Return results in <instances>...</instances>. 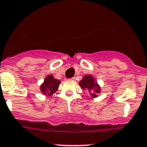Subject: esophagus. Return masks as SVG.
Returning <instances> with one entry per match:
<instances>
[{"instance_id":"esophagus-1","label":"esophagus","mask_w":147,"mask_h":147,"mask_svg":"<svg viewBox=\"0 0 147 147\" xmlns=\"http://www.w3.org/2000/svg\"><path fill=\"white\" fill-rule=\"evenodd\" d=\"M70 81H76V78H70Z\"/></svg>"}]
</instances>
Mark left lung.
I'll return each mask as SVG.
<instances>
[{"label": "left lung", "instance_id": "left-lung-1", "mask_svg": "<svg viewBox=\"0 0 147 147\" xmlns=\"http://www.w3.org/2000/svg\"><path fill=\"white\" fill-rule=\"evenodd\" d=\"M79 86L85 90H88L91 98L97 97V94L101 92V87L98 84L95 78L91 75H86L79 82Z\"/></svg>", "mask_w": 147, "mask_h": 147}]
</instances>
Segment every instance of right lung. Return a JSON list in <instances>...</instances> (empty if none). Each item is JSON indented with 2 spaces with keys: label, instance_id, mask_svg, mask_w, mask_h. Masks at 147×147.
<instances>
[{
  "label": "right lung",
  "instance_id": "obj_1",
  "mask_svg": "<svg viewBox=\"0 0 147 147\" xmlns=\"http://www.w3.org/2000/svg\"><path fill=\"white\" fill-rule=\"evenodd\" d=\"M60 84V80L53 77L52 75H49L45 78L43 83L40 85V90L42 94L45 96H51L57 90Z\"/></svg>",
  "mask_w": 147,
  "mask_h": 147
}]
</instances>
